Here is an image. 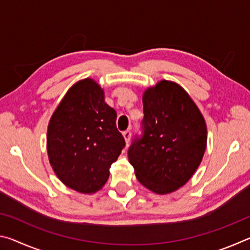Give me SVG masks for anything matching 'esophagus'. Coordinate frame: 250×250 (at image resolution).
Wrapping results in <instances>:
<instances>
[{"instance_id":"obj_1","label":"esophagus","mask_w":250,"mask_h":250,"mask_svg":"<svg viewBox=\"0 0 250 250\" xmlns=\"http://www.w3.org/2000/svg\"><path fill=\"white\" fill-rule=\"evenodd\" d=\"M122 135H124L125 143H129L130 139H131V131L130 130H125V131H124V132H122Z\"/></svg>"}]
</instances>
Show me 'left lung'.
Returning <instances> with one entry per match:
<instances>
[{
  "label": "left lung",
  "instance_id": "8db88e82",
  "mask_svg": "<svg viewBox=\"0 0 250 250\" xmlns=\"http://www.w3.org/2000/svg\"><path fill=\"white\" fill-rule=\"evenodd\" d=\"M143 135L129 147L138 181L164 195L179 189L197 170L205 153L204 117L179 83L161 80L143 92Z\"/></svg>",
  "mask_w": 250,
  "mask_h": 250
}]
</instances>
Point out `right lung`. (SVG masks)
<instances>
[{"mask_svg":"<svg viewBox=\"0 0 250 250\" xmlns=\"http://www.w3.org/2000/svg\"><path fill=\"white\" fill-rule=\"evenodd\" d=\"M116 110L91 78L79 80L57 105L47 128V153L67 188L92 194L103 188L109 168L125 146L116 126Z\"/></svg>","mask_w":250,"mask_h":250,"instance_id":"1","label":"right lung"}]
</instances>
